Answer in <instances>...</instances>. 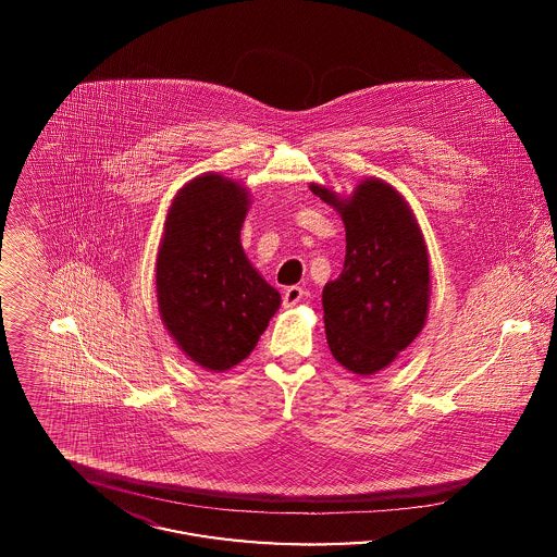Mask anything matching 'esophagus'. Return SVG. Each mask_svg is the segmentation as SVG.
Wrapping results in <instances>:
<instances>
[{"label":"esophagus","mask_w":557,"mask_h":557,"mask_svg":"<svg viewBox=\"0 0 557 557\" xmlns=\"http://www.w3.org/2000/svg\"><path fill=\"white\" fill-rule=\"evenodd\" d=\"M302 288L300 286H290V288H286L284 292V307H294V305H298L300 302V298H302Z\"/></svg>","instance_id":"1"}]
</instances>
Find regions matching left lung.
<instances>
[{"label": "left lung", "mask_w": 557, "mask_h": 557, "mask_svg": "<svg viewBox=\"0 0 557 557\" xmlns=\"http://www.w3.org/2000/svg\"><path fill=\"white\" fill-rule=\"evenodd\" d=\"M311 191L341 212L346 230L343 273L323 288L325 336L334 359L352 373L388 368L424 327L430 265L424 236L405 198L382 180L352 196Z\"/></svg>", "instance_id": "left-lung-1"}]
</instances>
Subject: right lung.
Segmentation results:
<instances>
[{"instance_id": "obj_1", "label": "right lung", "mask_w": 557, "mask_h": 557, "mask_svg": "<svg viewBox=\"0 0 557 557\" xmlns=\"http://www.w3.org/2000/svg\"><path fill=\"white\" fill-rule=\"evenodd\" d=\"M248 191L205 173L177 191L157 257L160 319L187 357L209 371L244 361L280 309L244 255L239 230Z\"/></svg>"}]
</instances>
